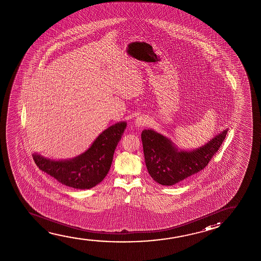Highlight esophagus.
Here are the masks:
<instances>
[{
    "label": "esophagus",
    "instance_id": "esophagus-1",
    "mask_svg": "<svg viewBox=\"0 0 261 261\" xmlns=\"http://www.w3.org/2000/svg\"><path fill=\"white\" fill-rule=\"evenodd\" d=\"M148 122V118L145 115H140L136 117V120L134 122V124L136 125V127H142L144 125H146Z\"/></svg>",
    "mask_w": 261,
    "mask_h": 261
}]
</instances>
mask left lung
Instances as JSON below:
<instances>
[{
    "mask_svg": "<svg viewBox=\"0 0 261 261\" xmlns=\"http://www.w3.org/2000/svg\"><path fill=\"white\" fill-rule=\"evenodd\" d=\"M228 130L223 129L200 147L181 149L169 137L153 129H144L141 137L148 172L163 186L175 185L190 178L204 170L223 144Z\"/></svg>",
    "mask_w": 261,
    "mask_h": 261,
    "instance_id": "obj_1",
    "label": "left lung"
}]
</instances>
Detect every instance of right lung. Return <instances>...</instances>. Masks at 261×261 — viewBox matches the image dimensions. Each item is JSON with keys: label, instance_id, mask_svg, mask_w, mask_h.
I'll list each match as a JSON object with an SVG mask.
<instances>
[{"label": "right lung", "instance_id": "1", "mask_svg": "<svg viewBox=\"0 0 261 261\" xmlns=\"http://www.w3.org/2000/svg\"><path fill=\"white\" fill-rule=\"evenodd\" d=\"M125 127V121L110 125L86 151L71 159H51L38 152L32 156L38 168L59 183L73 189H90L106 177Z\"/></svg>", "mask_w": 261, "mask_h": 261}]
</instances>
